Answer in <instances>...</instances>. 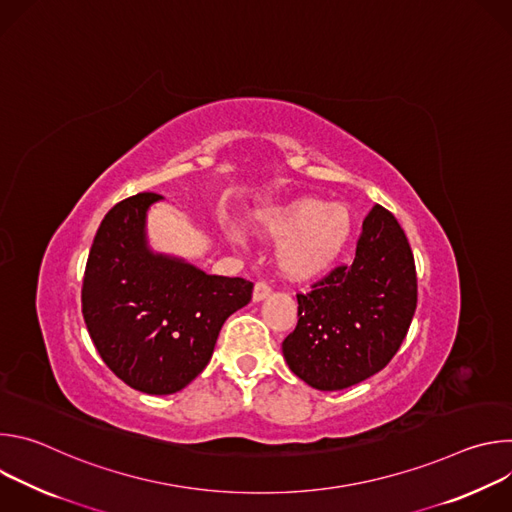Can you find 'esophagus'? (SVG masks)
I'll list each match as a JSON object with an SVG mask.
<instances>
[{"label":"esophagus","mask_w":512,"mask_h":512,"mask_svg":"<svg viewBox=\"0 0 512 512\" xmlns=\"http://www.w3.org/2000/svg\"><path fill=\"white\" fill-rule=\"evenodd\" d=\"M269 294H271V285H269L267 281L259 279V281L255 283V289H253V300H255V302H261V300H265Z\"/></svg>","instance_id":"34e87169"}]
</instances>
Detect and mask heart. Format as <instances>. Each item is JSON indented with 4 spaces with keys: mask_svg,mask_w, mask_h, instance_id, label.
Instances as JSON below:
<instances>
[{
    "mask_svg": "<svg viewBox=\"0 0 512 512\" xmlns=\"http://www.w3.org/2000/svg\"><path fill=\"white\" fill-rule=\"evenodd\" d=\"M273 239L285 241L279 251L283 271L296 279H310L324 273L344 249L352 218L342 204H324L302 198L287 204L267 221Z\"/></svg>",
    "mask_w": 512,
    "mask_h": 512,
    "instance_id": "b5f03b06",
    "label": "heart"
}]
</instances>
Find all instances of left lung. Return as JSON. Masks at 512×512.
Instances as JSON below:
<instances>
[{
    "label": "left lung",
    "instance_id": "1",
    "mask_svg": "<svg viewBox=\"0 0 512 512\" xmlns=\"http://www.w3.org/2000/svg\"><path fill=\"white\" fill-rule=\"evenodd\" d=\"M417 308V273L397 218L375 204L356 255L298 291V326L283 340L289 369L320 391H340L385 369Z\"/></svg>",
    "mask_w": 512,
    "mask_h": 512
}]
</instances>
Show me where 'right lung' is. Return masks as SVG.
<instances>
[{"label":"right lung","mask_w":512,"mask_h":512,"mask_svg":"<svg viewBox=\"0 0 512 512\" xmlns=\"http://www.w3.org/2000/svg\"><path fill=\"white\" fill-rule=\"evenodd\" d=\"M139 192L117 202L95 235L83 316L107 367L148 395L184 389L208 364L225 320L251 302L243 277L206 275L145 247V212L160 200Z\"/></svg>","instance_id":"1"}]
</instances>
